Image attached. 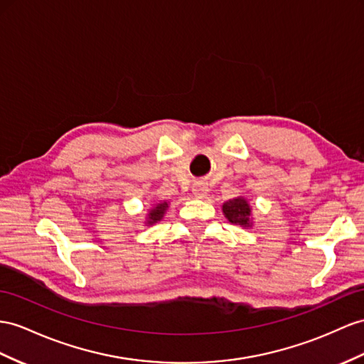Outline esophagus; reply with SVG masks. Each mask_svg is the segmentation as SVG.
<instances>
[{"instance_id": "34e87169", "label": "esophagus", "mask_w": 364, "mask_h": 364, "mask_svg": "<svg viewBox=\"0 0 364 364\" xmlns=\"http://www.w3.org/2000/svg\"><path fill=\"white\" fill-rule=\"evenodd\" d=\"M208 192H209V188H208L206 183H203V181H195V183H193V186H192V193H193L197 198H204V197H206V195H208Z\"/></svg>"}]
</instances>
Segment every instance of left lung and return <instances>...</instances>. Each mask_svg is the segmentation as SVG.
Returning <instances> with one entry per match:
<instances>
[{"label":"left lung","instance_id":"obj_1","mask_svg":"<svg viewBox=\"0 0 364 364\" xmlns=\"http://www.w3.org/2000/svg\"><path fill=\"white\" fill-rule=\"evenodd\" d=\"M250 212H252V209H250L249 203L245 197L232 198L223 204V213H225V217L232 223V225H240L243 228L252 226Z\"/></svg>","mask_w":364,"mask_h":364}]
</instances>
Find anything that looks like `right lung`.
I'll return each mask as SVG.
<instances>
[{"label": "right lung", "instance_id": "obj_1", "mask_svg": "<svg viewBox=\"0 0 364 364\" xmlns=\"http://www.w3.org/2000/svg\"><path fill=\"white\" fill-rule=\"evenodd\" d=\"M167 208H169V203H167V201L156 203L155 206H154L151 210H149V213H147L146 225H147V226H152V225H155V223L161 221L163 217H164L166 210H167Z\"/></svg>", "mask_w": 364, "mask_h": 364}]
</instances>
